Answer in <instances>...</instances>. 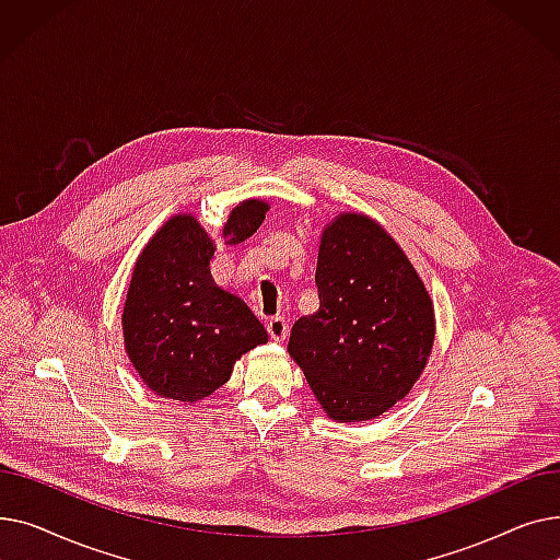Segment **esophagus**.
I'll return each mask as SVG.
<instances>
[{
    "mask_svg": "<svg viewBox=\"0 0 560 560\" xmlns=\"http://www.w3.org/2000/svg\"><path fill=\"white\" fill-rule=\"evenodd\" d=\"M265 327H268V334H270L272 340H277V342L285 340V336H288V322L281 315L270 317L268 325H265Z\"/></svg>",
    "mask_w": 560,
    "mask_h": 560,
    "instance_id": "esophagus-1",
    "label": "esophagus"
}]
</instances>
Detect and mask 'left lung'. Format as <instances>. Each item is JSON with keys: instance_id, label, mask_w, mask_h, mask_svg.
<instances>
[{"instance_id": "1", "label": "left lung", "mask_w": 560, "mask_h": 560, "mask_svg": "<svg viewBox=\"0 0 560 560\" xmlns=\"http://www.w3.org/2000/svg\"><path fill=\"white\" fill-rule=\"evenodd\" d=\"M315 285L319 308L292 325L290 357L329 418L386 413L413 388L433 345L422 279L384 226L345 213L322 233Z\"/></svg>"}]
</instances>
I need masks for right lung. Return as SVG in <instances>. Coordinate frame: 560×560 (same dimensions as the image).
<instances>
[{
    "instance_id": "add662e5",
    "label": "right lung",
    "mask_w": 560,
    "mask_h": 560,
    "mask_svg": "<svg viewBox=\"0 0 560 560\" xmlns=\"http://www.w3.org/2000/svg\"><path fill=\"white\" fill-rule=\"evenodd\" d=\"M268 203L235 206L224 224L238 245L262 224ZM215 245L192 215L167 220L142 249L131 275L122 331L127 354L156 395L197 401L226 384L233 363L268 331L252 308L211 277Z\"/></svg>"
}]
</instances>
